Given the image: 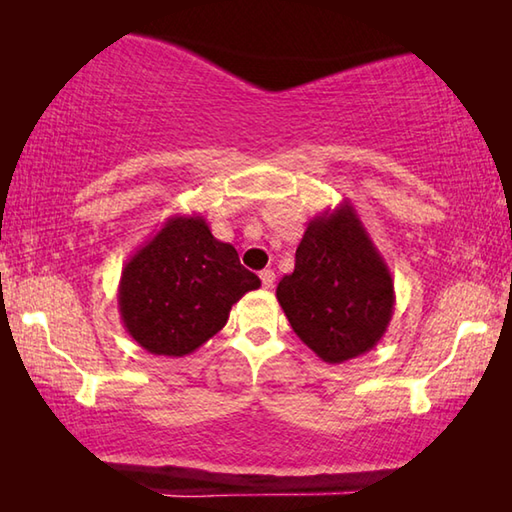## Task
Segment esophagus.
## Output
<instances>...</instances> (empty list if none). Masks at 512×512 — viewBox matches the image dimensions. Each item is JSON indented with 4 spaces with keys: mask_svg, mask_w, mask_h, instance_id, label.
<instances>
[{
    "mask_svg": "<svg viewBox=\"0 0 512 512\" xmlns=\"http://www.w3.org/2000/svg\"><path fill=\"white\" fill-rule=\"evenodd\" d=\"M259 277H262L264 289H271L273 284H275V271H271V268H264V271L259 273Z\"/></svg>",
    "mask_w": 512,
    "mask_h": 512,
    "instance_id": "34e87169",
    "label": "esophagus"
}]
</instances>
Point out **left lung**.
Returning <instances> with one entry per match:
<instances>
[{
    "label": "left lung",
    "mask_w": 512,
    "mask_h": 512,
    "mask_svg": "<svg viewBox=\"0 0 512 512\" xmlns=\"http://www.w3.org/2000/svg\"><path fill=\"white\" fill-rule=\"evenodd\" d=\"M275 296L298 339L325 363L357 359L381 341L395 311L393 275L350 201L307 223L296 268Z\"/></svg>",
    "instance_id": "8db88e82"
}]
</instances>
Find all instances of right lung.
<instances>
[{"mask_svg":"<svg viewBox=\"0 0 512 512\" xmlns=\"http://www.w3.org/2000/svg\"><path fill=\"white\" fill-rule=\"evenodd\" d=\"M262 287L232 244L201 214H173L121 268L119 316L137 345L158 357H185L228 323L230 309Z\"/></svg>","mask_w":512,"mask_h":512,"instance_id":"1","label":"right lung"}]
</instances>
